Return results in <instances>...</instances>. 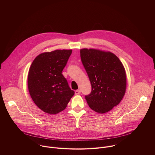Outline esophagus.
<instances>
[{
	"instance_id": "obj_1",
	"label": "esophagus",
	"mask_w": 155,
	"mask_h": 155,
	"mask_svg": "<svg viewBox=\"0 0 155 155\" xmlns=\"http://www.w3.org/2000/svg\"><path fill=\"white\" fill-rule=\"evenodd\" d=\"M80 93H81V91H80V90H76V91H75V94L76 95H78V94H80Z\"/></svg>"
}]
</instances>
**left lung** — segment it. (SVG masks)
I'll list each match as a JSON object with an SVG mask.
<instances>
[{
  "label": "left lung",
  "mask_w": 155,
  "mask_h": 155,
  "mask_svg": "<svg viewBox=\"0 0 155 155\" xmlns=\"http://www.w3.org/2000/svg\"><path fill=\"white\" fill-rule=\"evenodd\" d=\"M82 64L92 90L85 96L89 107L99 114L111 110L122 100L126 87L124 66L114 53L96 49L80 50Z\"/></svg>",
  "instance_id": "obj_1"
}]
</instances>
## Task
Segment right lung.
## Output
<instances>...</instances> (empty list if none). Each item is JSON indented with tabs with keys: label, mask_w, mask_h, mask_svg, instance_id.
<instances>
[{
	"label": "right lung",
	"mask_w": 155,
	"mask_h": 155,
	"mask_svg": "<svg viewBox=\"0 0 155 155\" xmlns=\"http://www.w3.org/2000/svg\"><path fill=\"white\" fill-rule=\"evenodd\" d=\"M72 50L43 53L33 61L28 74L29 92L35 105L44 112L56 114L67 107L75 92L62 72Z\"/></svg>",
	"instance_id": "1"
}]
</instances>
